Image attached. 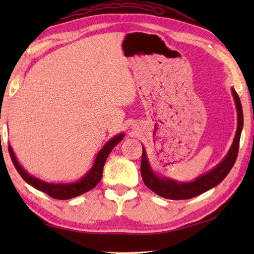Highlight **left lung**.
<instances>
[{
  "label": "left lung",
  "instance_id": "left-lung-1",
  "mask_svg": "<svg viewBox=\"0 0 254 254\" xmlns=\"http://www.w3.org/2000/svg\"><path fill=\"white\" fill-rule=\"evenodd\" d=\"M233 95L237 106V111H238V127H237L234 143L222 163L217 167H215L212 171L207 172L206 175L198 177L195 181L189 183H178L177 181L170 179H161V178L156 176L149 168L146 154H145V150L143 149L141 160V176L145 186L149 190H152L156 194H158L159 196L165 198L188 199L208 191L209 189L216 187L225 179L236 163L237 156H238L239 152L241 130L242 127H244V113H242L240 98L234 88Z\"/></svg>",
  "mask_w": 254,
  "mask_h": 254
}]
</instances>
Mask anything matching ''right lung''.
Returning a JSON list of instances; mask_svg holds the SVG:
<instances>
[{"mask_svg": "<svg viewBox=\"0 0 254 254\" xmlns=\"http://www.w3.org/2000/svg\"><path fill=\"white\" fill-rule=\"evenodd\" d=\"M123 136L124 134H119V135L111 138L110 141L108 142L104 147H102V149L98 153V155H97L93 168L90 169L88 174L86 175L82 180H79L78 182H75V183H71V185H62V183L61 185L60 183H47L45 181L37 179V178H34L29 174H27V172L24 170V168H21V166L18 164V161L16 159L13 149L10 146H8V152L16 170L18 171L20 177L23 178L28 185L32 186L35 189H37V190L45 192L46 194H48V195L53 198L68 199L75 196L82 195V194L90 191L91 189H94L97 185H98V182L100 181L102 177V170H104V166H105L108 155L110 154L112 148L121 141Z\"/></svg>", "mask_w": 254, "mask_h": 254, "instance_id": "obj_1", "label": "right lung"}]
</instances>
